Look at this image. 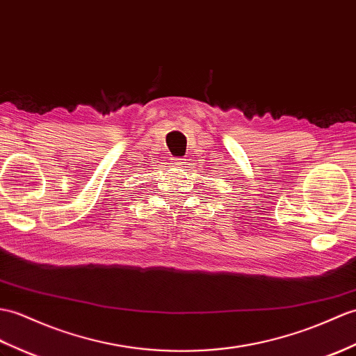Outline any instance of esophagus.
<instances>
[{
	"label": "esophagus",
	"mask_w": 356,
	"mask_h": 356,
	"mask_svg": "<svg viewBox=\"0 0 356 356\" xmlns=\"http://www.w3.org/2000/svg\"><path fill=\"white\" fill-rule=\"evenodd\" d=\"M171 163L175 165V167H181V165H185V159H181V158H172V159H171Z\"/></svg>",
	"instance_id": "obj_1"
}]
</instances>
